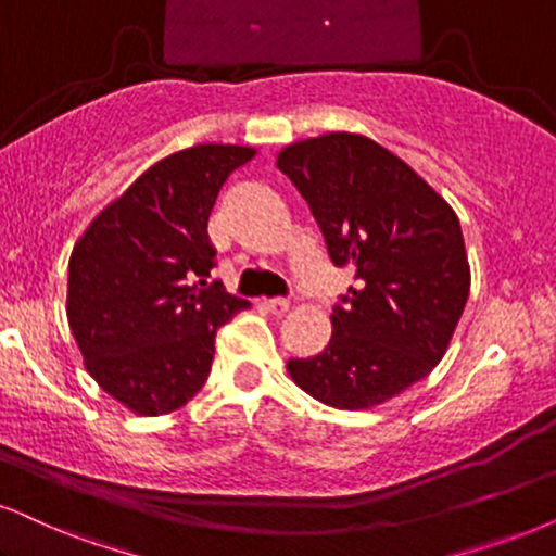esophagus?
<instances>
[{
    "label": "esophagus",
    "mask_w": 556,
    "mask_h": 556,
    "mask_svg": "<svg viewBox=\"0 0 556 556\" xmlns=\"http://www.w3.org/2000/svg\"><path fill=\"white\" fill-rule=\"evenodd\" d=\"M264 305H266V311L274 315H285L287 311H290V300H285V298H269V300H264Z\"/></svg>",
    "instance_id": "34e87169"
}]
</instances>
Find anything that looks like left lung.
<instances>
[{"label":"left lung","instance_id":"left-lung-1","mask_svg":"<svg viewBox=\"0 0 556 556\" xmlns=\"http://www.w3.org/2000/svg\"><path fill=\"white\" fill-rule=\"evenodd\" d=\"M277 166L311 205L330 262L356 279L330 315L328 346L287 371L339 410L382 405L441 362L465 313L459 217L403 159L356 132L287 146Z\"/></svg>","mask_w":556,"mask_h":556}]
</instances>
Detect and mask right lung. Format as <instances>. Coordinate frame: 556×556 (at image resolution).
Returning <instances> with one entry per match:
<instances>
[{"mask_svg":"<svg viewBox=\"0 0 556 556\" xmlns=\"http://www.w3.org/2000/svg\"><path fill=\"white\" fill-rule=\"evenodd\" d=\"M254 153L202 143L161 159L74 245L66 315L84 367L138 416L192 400L213 367L217 328L249 307L205 277L217 192Z\"/></svg>","mask_w":556,"mask_h":556,"instance_id":"obj_1","label":"right lung"}]
</instances>
